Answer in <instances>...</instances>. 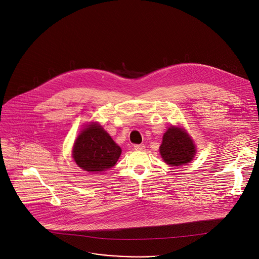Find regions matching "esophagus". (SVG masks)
I'll return each instance as SVG.
<instances>
[{
  "mask_svg": "<svg viewBox=\"0 0 259 259\" xmlns=\"http://www.w3.org/2000/svg\"><path fill=\"white\" fill-rule=\"evenodd\" d=\"M134 149L136 150H144L145 145L144 144H134Z\"/></svg>",
  "mask_w": 259,
  "mask_h": 259,
  "instance_id": "34e87169",
  "label": "esophagus"
}]
</instances>
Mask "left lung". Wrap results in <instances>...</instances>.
<instances>
[{"label": "left lung", "mask_w": 259, "mask_h": 259, "mask_svg": "<svg viewBox=\"0 0 259 259\" xmlns=\"http://www.w3.org/2000/svg\"><path fill=\"white\" fill-rule=\"evenodd\" d=\"M159 152L163 160L173 166L189 162L195 154V146L182 129L170 127L162 137Z\"/></svg>", "instance_id": "obj_1"}]
</instances>
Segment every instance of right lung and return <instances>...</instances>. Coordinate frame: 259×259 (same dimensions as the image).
Segmentation results:
<instances>
[{"instance_id": "obj_1", "label": "right lung", "mask_w": 259, "mask_h": 259, "mask_svg": "<svg viewBox=\"0 0 259 259\" xmlns=\"http://www.w3.org/2000/svg\"><path fill=\"white\" fill-rule=\"evenodd\" d=\"M121 151L120 146L114 142L102 126L92 124L76 139L73 157L78 166L84 170L100 173L116 164Z\"/></svg>"}]
</instances>
